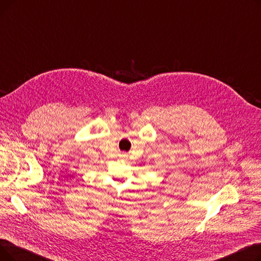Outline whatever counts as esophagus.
Segmentation results:
<instances>
[{
    "instance_id": "1",
    "label": "esophagus",
    "mask_w": 261,
    "mask_h": 261,
    "mask_svg": "<svg viewBox=\"0 0 261 261\" xmlns=\"http://www.w3.org/2000/svg\"><path fill=\"white\" fill-rule=\"evenodd\" d=\"M123 156H126V154H123Z\"/></svg>"
}]
</instances>
